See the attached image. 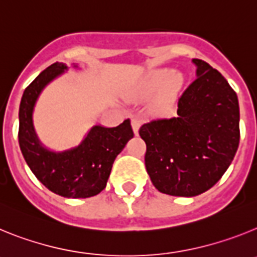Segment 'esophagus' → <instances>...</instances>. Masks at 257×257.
Segmentation results:
<instances>
[{
	"label": "esophagus",
	"mask_w": 257,
	"mask_h": 257,
	"mask_svg": "<svg viewBox=\"0 0 257 257\" xmlns=\"http://www.w3.org/2000/svg\"><path fill=\"white\" fill-rule=\"evenodd\" d=\"M140 123H142V121H140V119H138V118H134L133 121H131V124H133V130L135 134H138V131H139Z\"/></svg>",
	"instance_id": "34e87169"
}]
</instances>
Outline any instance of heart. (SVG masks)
Returning a JSON list of instances; mask_svg holds the SVG:
<instances>
[{
    "mask_svg": "<svg viewBox=\"0 0 257 257\" xmlns=\"http://www.w3.org/2000/svg\"><path fill=\"white\" fill-rule=\"evenodd\" d=\"M167 82H170V90H174L181 83V76L175 74L172 69H162L154 73L151 78V86L154 88L161 87Z\"/></svg>",
    "mask_w": 257,
    "mask_h": 257,
    "instance_id": "1",
    "label": "heart"
}]
</instances>
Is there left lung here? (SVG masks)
<instances>
[{
    "mask_svg": "<svg viewBox=\"0 0 257 257\" xmlns=\"http://www.w3.org/2000/svg\"><path fill=\"white\" fill-rule=\"evenodd\" d=\"M197 78L184 90L176 114L143 124L145 167L161 193L194 197L228 170L239 144V105L220 72L193 59Z\"/></svg>",
    "mask_w": 257,
    "mask_h": 257,
    "instance_id": "8db88e82",
    "label": "left lung"
}]
</instances>
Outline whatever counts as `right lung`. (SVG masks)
<instances>
[{
	"instance_id": "add662e5",
	"label": "right lung",
	"mask_w": 257,
	"mask_h": 257,
	"mask_svg": "<svg viewBox=\"0 0 257 257\" xmlns=\"http://www.w3.org/2000/svg\"><path fill=\"white\" fill-rule=\"evenodd\" d=\"M67 69L63 63H54L24 90L18 138L27 165L47 189L65 198H88L105 188L115 157L134 138V131L130 119L117 127L96 124L76 148L64 152L45 148L35 133L33 108L45 86Z\"/></svg>"
}]
</instances>
